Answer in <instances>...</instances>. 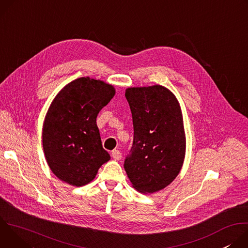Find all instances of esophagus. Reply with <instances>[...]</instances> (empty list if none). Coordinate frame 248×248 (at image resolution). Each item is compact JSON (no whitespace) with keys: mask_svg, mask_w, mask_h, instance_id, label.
Returning a JSON list of instances; mask_svg holds the SVG:
<instances>
[{"mask_svg":"<svg viewBox=\"0 0 248 248\" xmlns=\"http://www.w3.org/2000/svg\"><path fill=\"white\" fill-rule=\"evenodd\" d=\"M112 157L115 159V160H121L122 159V153L121 151L119 150H114L112 152Z\"/></svg>","mask_w":248,"mask_h":248,"instance_id":"esophagus-1","label":"esophagus"}]
</instances>
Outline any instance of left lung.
<instances>
[{
    "label": "left lung",
    "instance_id": "8db88e82",
    "mask_svg": "<svg viewBox=\"0 0 248 248\" xmlns=\"http://www.w3.org/2000/svg\"><path fill=\"white\" fill-rule=\"evenodd\" d=\"M133 123V142L124 170L133 187L153 193L179 174L186 154V135L180 104L161 85L125 90Z\"/></svg>",
    "mask_w": 248,
    "mask_h": 248
}]
</instances>
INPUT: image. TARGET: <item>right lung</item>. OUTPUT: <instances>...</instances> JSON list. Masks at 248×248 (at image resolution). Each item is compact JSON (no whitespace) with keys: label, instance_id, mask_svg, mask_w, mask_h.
I'll use <instances>...</instances> for the list:
<instances>
[{"label":"right lung","instance_id":"right-lung-1","mask_svg":"<svg viewBox=\"0 0 248 248\" xmlns=\"http://www.w3.org/2000/svg\"><path fill=\"white\" fill-rule=\"evenodd\" d=\"M115 95L101 80L78 78L53 100L43 125V148L51 170L75 186L90 183L111 157L102 146L96 118Z\"/></svg>","mask_w":248,"mask_h":248}]
</instances>
